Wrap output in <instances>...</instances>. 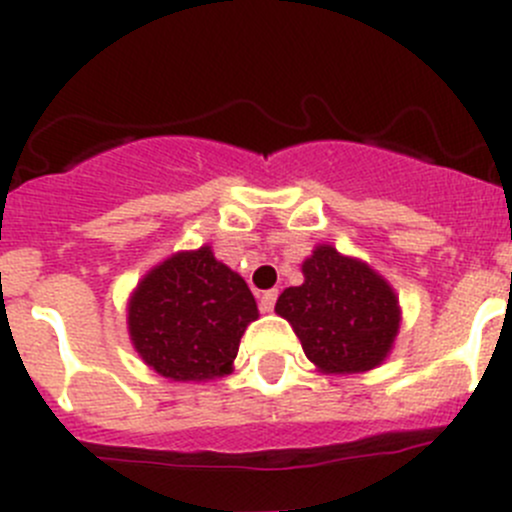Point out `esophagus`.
Returning <instances> with one entry per match:
<instances>
[{"label": "esophagus", "mask_w": 512, "mask_h": 512, "mask_svg": "<svg viewBox=\"0 0 512 512\" xmlns=\"http://www.w3.org/2000/svg\"><path fill=\"white\" fill-rule=\"evenodd\" d=\"M275 302H277V289H267V292H262L260 297V309L262 312H272V309H275Z\"/></svg>", "instance_id": "obj_1"}]
</instances>
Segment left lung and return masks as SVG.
Instances as JSON below:
<instances>
[{"instance_id":"1","label":"left lung","mask_w":512,"mask_h":512,"mask_svg":"<svg viewBox=\"0 0 512 512\" xmlns=\"http://www.w3.org/2000/svg\"><path fill=\"white\" fill-rule=\"evenodd\" d=\"M304 282L287 287L275 312L292 324L307 359L327 374L376 369L399 334V297L366 262L332 245L302 262Z\"/></svg>"}]
</instances>
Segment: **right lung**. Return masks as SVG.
<instances>
[{
    "instance_id": "add662e5",
    "label": "right lung",
    "mask_w": 512,
    "mask_h": 512,
    "mask_svg": "<svg viewBox=\"0 0 512 512\" xmlns=\"http://www.w3.org/2000/svg\"><path fill=\"white\" fill-rule=\"evenodd\" d=\"M250 287L208 245L153 267L128 299V334L141 359L170 381H208L232 371L247 324Z\"/></svg>"
}]
</instances>
